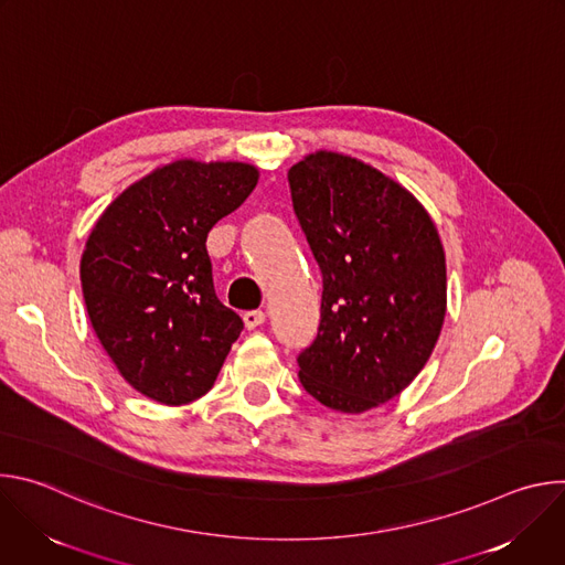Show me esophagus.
I'll return each instance as SVG.
<instances>
[{
    "mask_svg": "<svg viewBox=\"0 0 565 565\" xmlns=\"http://www.w3.org/2000/svg\"><path fill=\"white\" fill-rule=\"evenodd\" d=\"M264 321H266V312L264 310H248V312H244V324H246L248 331L262 327Z\"/></svg>",
    "mask_w": 565,
    "mask_h": 565,
    "instance_id": "obj_1",
    "label": "esophagus"
}]
</instances>
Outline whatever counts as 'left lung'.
Instances as JSON below:
<instances>
[{
  "label": "left lung",
  "mask_w": 565,
  "mask_h": 565,
  "mask_svg": "<svg viewBox=\"0 0 565 565\" xmlns=\"http://www.w3.org/2000/svg\"><path fill=\"white\" fill-rule=\"evenodd\" d=\"M288 185L324 281L317 338L297 358L301 386L329 409L369 412L407 388L438 342V230L414 194L351 156L310 153Z\"/></svg>",
  "instance_id": "8db88e82"
}]
</instances>
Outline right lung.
Wrapping results in <instances>:
<instances>
[{
	"label": "right lung",
	"instance_id": "right-lung-1",
	"mask_svg": "<svg viewBox=\"0 0 565 565\" xmlns=\"http://www.w3.org/2000/svg\"><path fill=\"white\" fill-rule=\"evenodd\" d=\"M257 181L248 163L177 160L129 185L89 234L79 281L92 327L120 375L156 402L205 395L244 331L214 292L205 241Z\"/></svg>",
	"mask_w": 565,
	"mask_h": 565
}]
</instances>
